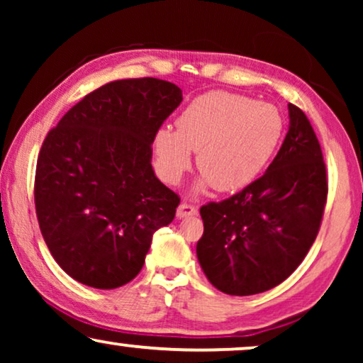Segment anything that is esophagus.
<instances>
[{"label": "esophagus", "mask_w": 363, "mask_h": 363, "mask_svg": "<svg viewBox=\"0 0 363 363\" xmlns=\"http://www.w3.org/2000/svg\"><path fill=\"white\" fill-rule=\"evenodd\" d=\"M198 210L193 205H188V203H182L180 206L177 208V216L178 218H186V216H195Z\"/></svg>", "instance_id": "obj_1"}]
</instances>
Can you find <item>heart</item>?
<instances>
[{"mask_svg": "<svg viewBox=\"0 0 363 363\" xmlns=\"http://www.w3.org/2000/svg\"><path fill=\"white\" fill-rule=\"evenodd\" d=\"M284 121L267 102L213 91L198 96L177 118V130L160 127L153 137L157 172L177 185L191 165L203 172L198 186L235 191L255 180L279 145Z\"/></svg>", "mask_w": 363, "mask_h": 363, "instance_id": "obj_1", "label": "heart"}]
</instances>
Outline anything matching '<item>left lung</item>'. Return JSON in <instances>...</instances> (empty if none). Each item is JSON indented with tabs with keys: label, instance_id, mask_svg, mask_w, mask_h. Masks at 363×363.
<instances>
[{
	"label": "left lung",
	"instance_id": "obj_1",
	"mask_svg": "<svg viewBox=\"0 0 363 363\" xmlns=\"http://www.w3.org/2000/svg\"><path fill=\"white\" fill-rule=\"evenodd\" d=\"M289 130L264 175L220 203L201 206L196 256L208 281L252 296L287 279L319 233L327 173L309 118L289 104Z\"/></svg>",
	"mask_w": 363,
	"mask_h": 363
}]
</instances>
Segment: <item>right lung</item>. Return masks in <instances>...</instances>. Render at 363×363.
I'll return each instance as SVG.
<instances>
[{
  "mask_svg": "<svg viewBox=\"0 0 363 363\" xmlns=\"http://www.w3.org/2000/svg\"><path fill=\"white\" fill-rule=\"evenodd\" d=\"M183 101L155 77L122 79L87 94L44 138L34 178L43 238L72 279L116 289L140 272L153 233L180 198L152 168L155 132Z\"/></svg>",
  "mask_w": 363,
  "mask_h": 363,
  "instance_id": "add662e5",
  "label": "right lung"
}]
</instances>
